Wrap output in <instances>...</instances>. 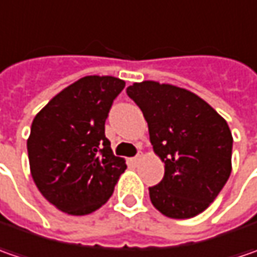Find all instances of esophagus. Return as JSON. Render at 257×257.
I'll return each instance as SVG.
<instances>
[{"mask_svg":"<svg viewBox=\"0 0 257 257\" xmlns=\"http://www.w3.org/2000/svg\"><path fill=\"white\" fill-rule=\"evenodd\" d=\"M140 159H142V154L139 153V154H137V156H134V157H133V159H132V160H133L134 163H137V162H139Z\"/></svg>","mask_w":257,"mask_h":257,"instance_id":"esophagus-1","label":"esophagus"}]
</instances>
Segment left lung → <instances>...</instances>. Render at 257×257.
I'll return each instance as SVG.
<instances>
[{"label": "left lung", "mask_w": 257, "mask_h": 257, "mask_svg": "<svg viewBox=\"0 0 257 257\" xmlns=\"http://www.w3.org/2000/svg\"><path fill=\"white\" fill-rule=\"evenodd\" d=\"M127 95L143 111L164 177L149 187L164 216L189 219L216 199L232 172L233 139L226 120L196 94L156 81L134 83Z\"/></svg>", "instance_id": "left-lung-1"}]
</instances>
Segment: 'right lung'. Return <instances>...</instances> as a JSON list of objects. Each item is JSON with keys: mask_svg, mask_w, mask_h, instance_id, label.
Returning a JSON list of instances; mask_svg holds the SVG:
<instances>
[{"mask_svg": "<svg viewBox=\"0 0 257 257\" xmlns=\"http://www.w3.org/2000/svg\"><path fill=\"white\" fill-rule=\"evenodd\" d=\"M124 85L110 75H87L35 115L27 142L31 176L57 209L74 216L97 210L127 169L104 133L110 108Z\"/></svg>", "mask_w": 257, "mask_h": 257, "instance_id": "1", "label": "right lung"}]
</instances>
